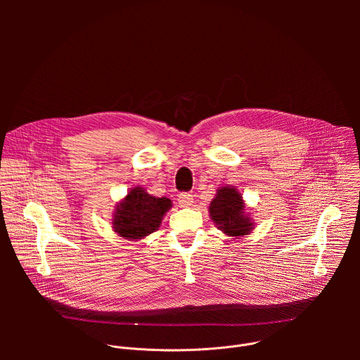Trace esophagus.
<instances>
[{
  "instance_id": "34e87169",
  "label": "esophagus",
  "mask_w": 360,
  "mask_h": 360,
  "mask_svg": "<svg viewBox=\"0 0 360 360\" xmlns=\"http://www.w3.org/2000/svg\"><path fill=\"white\" fill-rule=\"evenodd\" d=\"M192 202H193V198H192V195H191V193H188V192H182V193H179V196H178V203H179V207H182V208H188V207H191Z\"/></svg>"
}]
</instances>
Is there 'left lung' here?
Masks as SVG:
<instances>
[{"instance_id":"obj_1","label":"left lung","mask_w":360,"mask_h":360,"mask_svg":"<svg viewBox=\"0 0 360 360\" xmlns=\"http://www.w3.org/2000/svg\"><path fill=\"white\" fill-rule=\"evenodd\" d=\"M210 212L218 228L229 236L248 235L252 229L250 218L243 212L242 196L232 186L218 189L217 196L211 202Z\"/></svg>"}]
</instances>
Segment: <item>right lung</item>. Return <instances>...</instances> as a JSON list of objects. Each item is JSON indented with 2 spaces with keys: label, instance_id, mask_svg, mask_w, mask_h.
<instances>
[{
  "label": "right lung",
  "instance_id": "right-lung-1",
  "mask_svg": "<svg viewBox=\"0 0 360 360\" xmlns=\"http://www.w3.org/2000/svg\"><path fill=\"white\" fill-rule=\"evenodd\" d=\"M171 207V199L150 196L142 188H134L117 205L114 229L127 239H141L160 228L162 217Z\"/></svg>",
  "mask_w": 360,
  "mask_h": 360
}]
</instances>
